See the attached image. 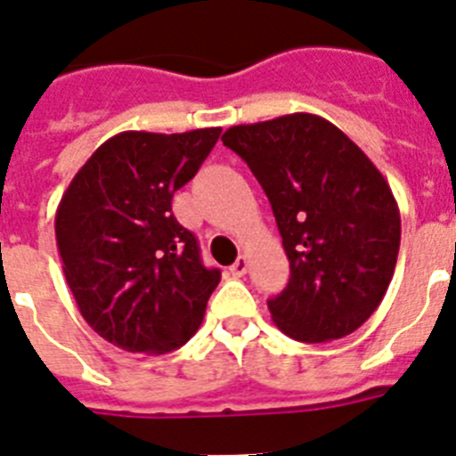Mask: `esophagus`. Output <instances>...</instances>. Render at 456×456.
Listing matches in <instances>:
<instances>
[{
	"label": "esophagus",
	"instance_id": "esophagus-1",
	"mask_svg": "<svg viewBox=\"0 0 456 456\" xmlns=\"http://www.w3.org/2000/svg\"><path fill=\"white\" fill-rule=\"evenodd\" d=\"M229 273H232V277H243L245 273H248V258L245 256H238L236 264L229 268Z\"/></svg>",
	"mask_w": 456,
	"mask_h": 456
}]
</instances>
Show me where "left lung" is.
Wrapping results in <instances>:
<instances>
[{
  "label": "left lung",
  "mask_w": 456,
  "mask_h": 456,
  "mask_svg": "<svg viewBox=\"0 0 456 456\" xmlns=\"http://www.w3.org/2000/svg\"><path fill=\"white\" fill-rule=\"evenodd\" d=\"M223 142L268 195L289 256V284L268 299L274 325L302 343L359 330L400 252V208L375 163L311 113L229 126Z\"/></svg>",
  "instance_id": "left-lung-1"
}]
</instances>
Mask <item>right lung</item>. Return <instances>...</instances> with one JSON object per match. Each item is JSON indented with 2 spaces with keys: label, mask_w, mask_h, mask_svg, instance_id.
<instances>
[{
  "label": "right lung",
  "mask_w": 456,
  "mask_h": 456,
  "mask_svg": "<svg viewBox=\"0 0 456 456\" xmlns=\"http://www.w3.org/2000/svg\"><path fill=\"white\" fill-rule=\"evenodd\" d=\"M122 131L84 163L56 208V245L81 315L126 352L166 354L202 325L218 268H204L198 238L172 216L220 138Z\"/></svg>",
  "instance_id": "add662e5"
}]
</instances>
